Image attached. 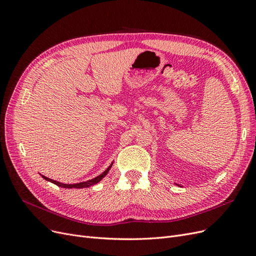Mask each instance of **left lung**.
Masks as SVG:
<instances>
[{"label": "left lung", "mask_w": 256, "mask_h": 256, "mask_svg": "<svg viewBox=\"0 0 256 256\" xmlns=\"http://www.w3.org/2000/svg\"><path fill=\"white\" fill-rule=\"evenodd\" d=\"M176 185H178V184H176ZM178 186H180V185H178Z\"/></svg>", "instance_id": "8db88e82"}]
</instances>
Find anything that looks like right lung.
<instances>
[{"instance_id":"right-lung-1","label":"right lung","mask_w":256,"mask_h":256,"mask_svg":"<svg viewBox=\"0 0 256 256\" xmlns=\"http://www.w3.org/2000/svg\"><path fill=\"white\" fill-rule=\"evenodd\" d=\"M112 164L114 162H112L110 166L107 168L103 173H101L100 176H98L96 178H94L92 180H86V182H80V183H76V184H64V183H60V182H57V180H54L52 178H46L44 176H42L46 180H48V182H51V183H53V184H55L57 186H60V187H62V188H86V187H90V186H92V185L98 184V182H100V180L107 174V173H108V171L110 170V168L112 166Z\"/></svg>"}]
</instances>
